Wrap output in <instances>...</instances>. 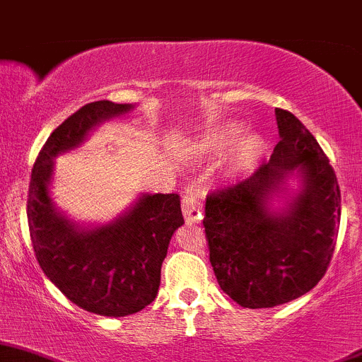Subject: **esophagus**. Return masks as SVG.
<instances>
[{
  "label": "esophagus",
  "mask_w": 362,
  "mask_h": 362,
  "mask_svg": "<svg viewBox=\"0 0 362 362\" xmlns=\"http://www.w3.org/2000/svg\"><path fill=\"white\" fill-rule=\"evenodd\" d=\"M182 214H185V221L188 225H195L202 219V202L199 200V197L193 192H186L182 197Z\"/></svg>",
  "instance_id": "1"
}]
</instances>
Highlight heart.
I'll return each mask as SVG.
<instances>
[{"label": "heart", "mask_w": 362, "mask_h": 362, "mask_svg": "<svg viewBox=\"0 0 362 362\" xmlns=\"http://www.w3.org/2000/svg\"><path fill=\"white\" fill-rule=\"evenodd\" d=\"M238 132H240V129L232 124L214 127V129H211L206 136H204V146L214 155L226 153V150L232 146V143L235 141ZM262 151V139H259L258 136H247L245 139L240 141V144H238L235 156H233V165H235L237 169L249 167L256 158H258Z\"/></svg>", "instance_id": "obj_1"}]
</instances>
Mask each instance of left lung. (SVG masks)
<instances>
[{
    "label": "left lung",
    "instance_id": "8db88e82",
    "mask_svg": "<svg viewBox=\"0 0 362 362\" xmlns=\"http://www.w3.org/2000/svg\"><path fill=\"white\" fill-rule=\"evenodd\" d=\"M281 141L268 162L237 185L209 193L204 228L219 288L245 308H270L310 291L324 277L340 228L341 197L329 158L288 110L275 107ZM304 188L288 211H267L291 170Z\"/></svg>",
    "mask_w": 362,
    "mask_h": 362
}]
</instances>
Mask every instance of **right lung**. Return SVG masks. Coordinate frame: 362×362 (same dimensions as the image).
Returning <instances> with one entry per match:
<instances>
[{"mask_svg":"<svg viewBox=\"0 0 362 362\" xmlns=\"http://www.w3.org/2000/svg\"><path fill=\"white\" fill-rule=\"evenodd\" d=\"M130 110V104L95 100L66 118L40 150L28 193L29 235L45 275L74 305L107 317L136 314L155 300L170 237L185 223L180 195H143L117 221L80 230L55 211L48 182L54 156Z\"/></svg>","mask_w":362,"mask_h":362,"instance_id":"obj_1","label":"right lung"}]
</instances>
